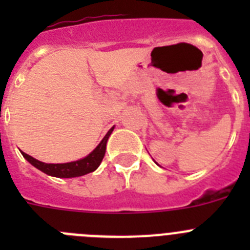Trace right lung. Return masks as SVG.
Instances as JSON below:
<instances>
[{
	"mask_svg": "<svg viewBox=\"0 0 250 250\" xmlns=\"http://www.w3.org/2000/svg\"><path fill=\"white\" fill-rule=\"evenodd\" d=\"M114 127L107 131V134L105 135V138L101 140L100 144L95 147L94 151L91 154L86 156V158L81 159V160L72 161V163H65V164H46L42 161L36 160L35 158L30 156L26 152L21 151L23 158L30 163V164L34 165L35 167H37L39 170L43 171L45 174L51 176H56V178H75V176H83L86 174L92 173L95 170L98 169L100 163L103 161L104 156H105L106 151V143H107V139L111 135Z\"/></svg>",
	"mask_w": 250,
	"mask_h": 250,
	"instance_id": "right-lung-1",
	"label": "right lung"
}]
</instances>
